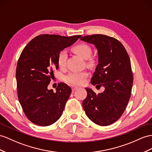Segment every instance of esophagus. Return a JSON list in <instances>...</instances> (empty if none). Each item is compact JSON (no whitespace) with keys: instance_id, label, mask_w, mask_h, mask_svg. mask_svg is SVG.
I'll use <instances>...</instances> for the list:
<instances>
[{"instance_id":"34e87169","label":"esophagus","mask_w":152,"mask_h":152,"mask_svg":"<svg viewBox=\"0 0 152 152\" xmlns=\"http://www.w3.org/2000/svg\"><path fill=\"white\" fill-rule=\"evenodd\" d=\"M71 88H72V91H75L76 90V89L78 88V87H76V86H72Z\"/></svg>"}]
</instances>
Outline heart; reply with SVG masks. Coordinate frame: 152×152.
Masks as SVG:
<instances>
[{"instance_id": "1", "label": "heart", "mask_w": 152, "mask_h": 152, "mask_svg": "<svg viewBox=\"0 0 152 152\" xmlns=\"http://www.w3.org/2000/svg\"><path fill=\"white\" fill-rule=\"evenodd\" d=\"M73 51L79 56L87 60L91 57L92 49L91 47L85 44H80L73 47ZM67 58V53L65 50H62L58 54V64L60 67H64ZM92 62V61H91ZM88 76V72L86 71H76L71 72L65 76L64 80L70 84L79 85L82 84L85 78Z\"/></svg>"}]
</instances>
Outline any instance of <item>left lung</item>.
Instances as JSON below:
<instances>
[{"instance_id":"1","label":"left lung","mask_w":152,"mask_h":152,"mask_svg":"<svg viewBox=\"0 0 152 152\" xmlns=\"http://www.w3.org/2000/svg\"><path fill=\"white\" fill-rule=\"evenodd\" d=\"M80 39L94 45L98 50V64L91 83L104 87L98 94L85 88L87 96L83 101V108L92 122L110 125L122 115L130 98L133 75L130 58L121 43L113 37L92 34Z\"/></svg>"}]
</instances>
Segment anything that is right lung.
I'll list each match as a JSON object with an SVG mask.
<instances>
[{
  "label": "right lung",
  "mask_w": 152,
  "mask_h": 152,
  "mask_svg": "<svg viewBox=\"0 0 152 152\" xmlns=\"http://www.w3.org/2000/svg\"><path fill=\"white\" fill-rule=\"evenodd\" d=\"M81 37L41 34L23 49L16 70L18 98L26 117L33 123L49 126L63 113L71 88L60 83L54 92L48 87L53 69H58V54Z\"/></svg>",
  "instance_id": "add662e5"
}]
</instances>
